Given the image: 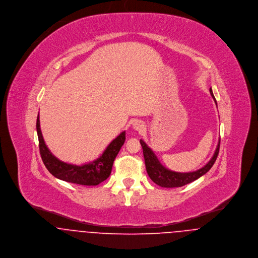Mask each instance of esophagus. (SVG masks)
Wrapping results in <instances>:
<instances>
[{
  "mask_svg": "<svg viewBox=\"0 0 258 258\" xmlns=\"http://www.w3.org/2000/svg\"><path fill=\"white\" fill-rule=\"evenodd\" d=\"M133 128L138 132H142L144 130V124L140 120H135L133 122Z\"/></svg>",
  "mask_w": 258,
  "mask_h": 258,
  "instance_id": "34e87169",
  "label": "esophagus"
}]
</instances>
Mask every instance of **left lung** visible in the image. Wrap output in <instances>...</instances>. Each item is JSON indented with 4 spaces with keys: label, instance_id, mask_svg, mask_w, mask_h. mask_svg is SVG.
<instances>
[{
    "label": "left lung",
    "instance_id": "left-lung-1",
    "mask_svg": "<svg viewBox=\"0 0 258 258\" xmlns=\"http://www.w3.org/2000/svg\"><path fill=\"white\" fill-rule=\"evenodd\" d=\"M211 95L213 96L215 102L216 98L214 96L212 88L210 89ZM220 143L221 140L219 141V144L216 149V152L213 156V158L210 160V162L204 166L203 168L195 171V172H188V173H178V172H173L165 168L160 161L158 160L157 156L154 154L151 148L147 146V144L143 141L140 140V144L143 148V155H144V160H145V166L147 170L148 175L150 179L155 183V184L163 186V187H178V186H183L184 184H189L202 176H204L206 173H208L211 168L214 166L218 155L220 151Z\"/></svg>",
    "mask_w": 258,
    "mask_h": 258
}]
</instances>
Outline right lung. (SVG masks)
Wrapping results in <instances>:
<instances>
[{"mask_svg":"<svg viewBox=\"0 0 258 258\" xmlns=\"http://www.w3.org/2000/svg\"><path fill=\"white\" fill-rule=\"evenodd\" d=\"M37 132L40 157L48 172L59 180L83 185H97L110 176L113 162L126 139L124 131L111 142L99 158L90 163L76 166L58 160L46 147L41 135L38 115Z\"/></svg>","mask_w":258,"mask_h":258,"instance_id":"1","label":"right lung"}]
</instances>
